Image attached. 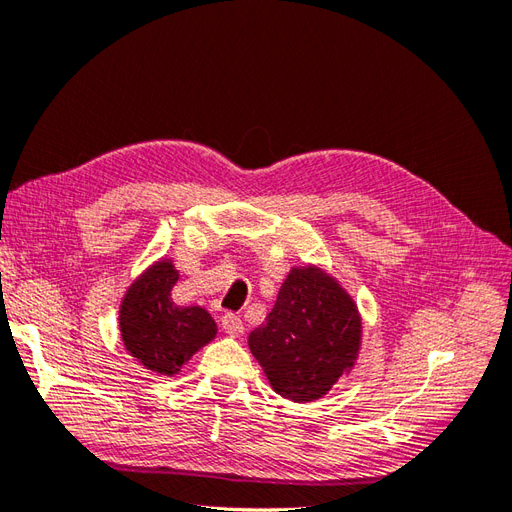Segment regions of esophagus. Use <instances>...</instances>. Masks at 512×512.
<instances>
[{
    "label": "esophagus",
    "instance_id": "esophagus-1",
    "mask_svg": "<svg viewBox=\"0 0 512 512\" xmlns=\"http://www.w3.org/2000/svg\"><path fill=\"white\" fill-rule=\"evenodd\" d=\"M220 322H222V331L228 333V335H241V333H243V322H241V318L235 316V314L226 312Z\"/></svg>",
    "mask_w": 512,
    "mask_h": 512
}]
</instances>
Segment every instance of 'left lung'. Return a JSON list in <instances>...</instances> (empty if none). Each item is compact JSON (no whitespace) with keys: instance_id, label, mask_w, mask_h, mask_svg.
Masks as SVG:
<instances>
[{"instance_id":"left-lung-1","label":"left lung","mask_w":512,"mask_h":512,"mask_svg":"<svg viewBox=\"0 0 512 512\" xmlns=\"http://www.w3.org/2000/svg\"><path fill=\"white\" fill-rule=\"evenodd\" d=\"M247 342L275 393L290 401H314L354 365L361 318L346 290L327 273L292 269L265 322Z\"/></svg>"}]
</instances>
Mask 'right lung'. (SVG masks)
Masks as SVG:
<instances>
[{
	"label": "right lung",
	"mask_w": 512,
	"mask_h": 512,
	"mask_svg": "<svg viewBox=\"0 0 512 512\" xmlns=\"http://www.w3.org/2000/svg\"><path fill=\"white\" fill-rule=\"evenodd\" d=\"M179 273L168 260L156 262L130 286L121 303L123 344L149 371L173 376L218 333L203 307H179L170 299Z\"/></svg>",
	"instance_id": "add662e5"
}]
</instances>
